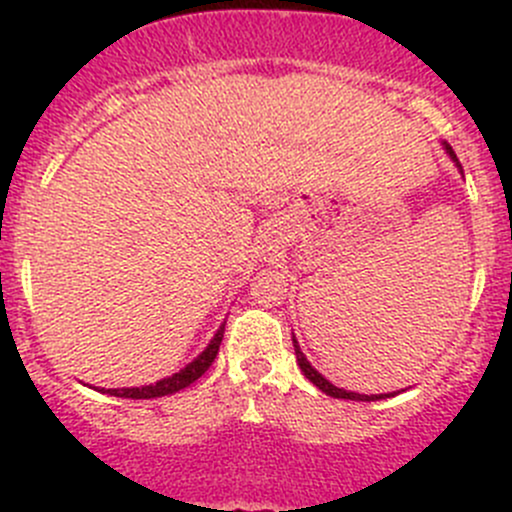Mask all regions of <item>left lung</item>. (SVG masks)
Returning <instances> with one entry per match:
<instances>
[{
    "mask_svg": "<svg viewBox=\"0 0 512 512\" xmlns=\"http://www.w3.org/2000/svg\"><path fill=\"white\" fill-rule=\"evenodd\" d=\"M443 146H446V153H448V156H451L453 160H456V165H458V158H456V153H453V148L448 146V143H443ZM458 168H461V165H458ZM292 344H294V354H297L299 369H302L304 376H307V379L312 381V384L317 386V389H322L327 396H334V399H349V401H379V399H389V394H371V396H366V394H354V391L339 389V386H334L332 381L324 379V376L319 374V371L314 369L312 364H309L307 356H304L302 349H299L297 339H292Z\"/></svg>",
    "mask_w": 512,
    "mask_h": 512,
    "instance_id": "1",
    "label": "left lung"
}]
</instances>
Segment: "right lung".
<instances>
[{"mask_svg":"<svg viewBox=\"0 0 512 512\" xmlns=\"http://www.w3.org/2000/svg\"><path fill=\"white\" fill-rule=\"evenodd\" d=\"M223 334H225V324H220V329L215 332V337L210 339V344L205 347V352L200 354L198 359L190 361L185 369H180L178 374L168 376V379H160L151 386H141V389H108L106 394L121 396V399H156V396H168V394H175V391L185 389V386H190L193 381H198L200 376L210 369V364H213L215 356H218V352H220Z\"/></svg>","mask_w":512,"mask_h":512,"instance_id":"1","label":"right lung"}]
</instances>
